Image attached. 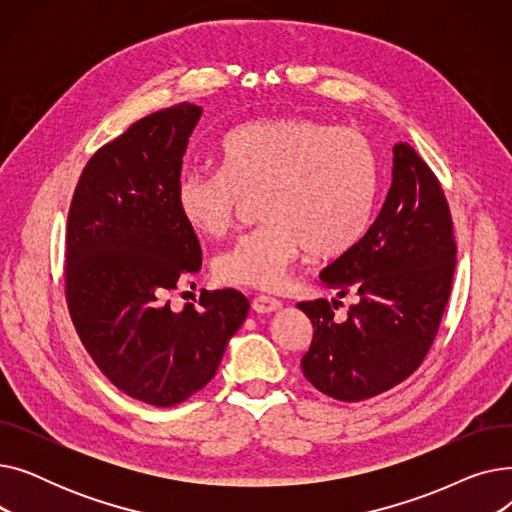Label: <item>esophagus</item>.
<instances>
[{
	"label": "esophagus",
	"mask_w": 512,
	"mask_h": 512,
	"mask_svg": "<svg viewBox=\"0 0 512 512\" xmlns=\"http://www.w3.org/2000/svg\"><path fill=\"white\" fill-rule=\"evenodd\" d=\"M282 307V303L274 297H265V294H259V297L253 299V311L257 313H274Z\"/></svg>",
	"instance_id": "obj_1"
}]
</instances>
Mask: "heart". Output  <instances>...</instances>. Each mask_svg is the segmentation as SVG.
Listing matches in <instances>:
<instances>
[{"label": "heart", "instance_id": "b5f03b06", "mask_svg": "<svg viewBox=\"0 0 512 512\" xmlns=\"http://www.w3.org/2000/svg\"><path fill=\"white\" fill-rule=\"evenodd\" d=\"M220 170H184L176 203L197 236L230 230L245 197L259 195L263 224L213 261L222 284L278 286L294 257H338L365 234L380 186V159L353 128L313 118L238 124L220 141Z\"/></svg>", "mask_w": 512, "mask_h": 512}]
</instances>
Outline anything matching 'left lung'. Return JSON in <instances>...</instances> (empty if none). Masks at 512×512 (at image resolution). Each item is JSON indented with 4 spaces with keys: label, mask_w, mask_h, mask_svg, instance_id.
<instances>
[{
    "label": "left lung",
    "mask_w": 512,
    "mask_h": 512,
    "mask_svg": "<svg viewBox=\"0 0 512 512\" xmlns=\"http://www.w3.org/2000/svg\"><path fill=\"white\" fill-rule=\"evenodd\" d=\"M392 153V184L378 218L319 274L338 297L357 292L359 303L344 321L326 299L297 305L313 324L303 375L344 402L409 378L438 334L452 288L456 245L442 186L409 143H396Z\"/></svg>",
    "instance_id": "1"
}]
</instances>
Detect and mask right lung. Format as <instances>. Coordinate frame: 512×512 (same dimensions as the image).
<instances>
[{"label":"right lung","mask_w":512,"mask_h":512,"mask_svg":"<svg viewBox=\"0 0 512 512\" xmlns=\"http://www.w3.org/2000/svg\"><path fill=\"white\" fill-rule=\"evenodd\" d=\"M203 110L178 103L103 145L80 176L66 228V301L101 373L124 394L174 407L215 375L249 313L234 288L172 311L166 294L201 270L176 203L188 139Z\"/></svg>","instance_id":"obj_1"}]
</instances>
